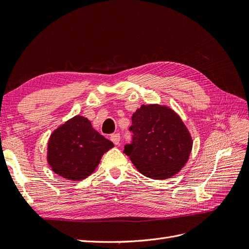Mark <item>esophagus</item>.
Returning a JSON list of instances; mask_svg holds the SVG:
<instances>
[{
    "label": "esophagus",
    "instance_id": "34e87169",
    "mask_svg": "<svg viewBox=\"0 0 249 249\" xmlns=\"http://www.w3.org/2000/svg\"><path fill=\"white\" fill-rule=\"evenodd\" d=\"M110 139H111V141L114 143L115 145H117L118 143H119V140H120V136H119V134L118 133H116V134H112L111 135V137H110Z\"/></svg>",
    "mask_w": 249,
    "mask_h": 249
}]
</instances>
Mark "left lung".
<instances>
[{"mask_svg": "<svg viewBox=\"0 0 249 249\" xmlns=\"http://www.w3.org/2000/svg\"><path fill=\"white\" fill-rule=\"evenodd\" d=\"M133 142L124 153L149 178H169L182 169L192 150L191 134L178 113L165 105H141L132 116Z\"/></svg>", "mask_w": 249, "mask_h": 249, "instance_id": "1", "label": "left lung"}]
</instances>
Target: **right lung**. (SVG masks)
Listing matches in <instances>:
<instances>
[{
    "label": "right lung",
    "mask_w": 249,
    "mask_h": 249,
    "mask_svg": "<svg viewBox=\"0 0 249 249\" xmlns=\"http://www.w3.org/2000/svg\"><path fill=\"white\" fill-rule=\"evenodd\" d=\"M114 144L92 127L90 120L76 115L52 132L47 161L56 175L79 182L92 175L102 157Z\"/></svg>",
    "instance_id": "obj_1"
}]
</instances>
